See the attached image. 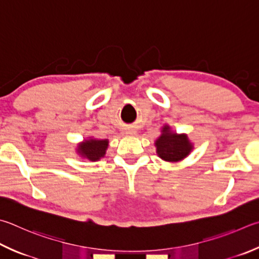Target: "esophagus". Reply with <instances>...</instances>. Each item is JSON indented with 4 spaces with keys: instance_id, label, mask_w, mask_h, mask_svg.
<instances>
[{
    "instance_id": "34e87169",
    "label": "esophagus",
    "mask_w": 259,
    "mask_h": 259,
    "mask_svg": "<svg viewBox=\"0 0 259 259\" xmlns=\"http://www.w3.org/2000/svg\"><path fill=\"white\" fill-rule=\"evenodd\" d=\"M125 134L126 135H136V131L134 129H129V130L125 131Z\"/></svg>"
}]
</instances>
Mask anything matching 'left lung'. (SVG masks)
I'll return each instance as SVG.
<instances>
[{
	"instance_id": "obj_1",
	"label": "left lung",
	"mask_w": 259,
	"mask_h": 259,
	"mask_svg": "<svg viewBox=\"0 0 259 259\" xmlns=\"http://www.w3.org/2000/svg\"><path fill=\"white\" fill-rule=\"evenodd\" d=\"M155 145L158 156L167 162L181 161L191 150V144L187 136L172 134L167 125L163 128V134Z\"/></svg>"
}]
</instances>
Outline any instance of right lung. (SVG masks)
<instances>
[{
    "mask_svg": "<svg viewBox=\"0 0 259 259\" xmlns=\"http://www.w3.org/2000/svg\"><path fill=\"white\" fill-rule=\"evenodd\" d=\"M107 146H109L107 139H89L78 146V153L80 154L81 156L91 159V161H97V159L104 156Z\"/></svg>",
    "mask_w": 259,
    "mask_h": 259,
    "instance_id": "add662e5",
    "label": "right lung"
}]
</instances>
